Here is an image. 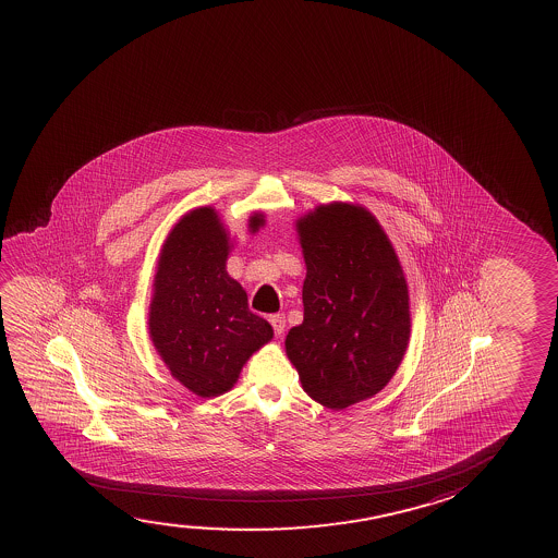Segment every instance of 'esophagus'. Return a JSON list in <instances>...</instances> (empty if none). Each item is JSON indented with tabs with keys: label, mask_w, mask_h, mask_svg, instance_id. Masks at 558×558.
Segmentation results:
<instances>
[{
	"label": "esophagus",
	"mask_w": 558,
	"mask_h": 558,
	"mask_svg": "<svg viewBox=\"0 0 558 558\" xmlns=\"http://www.w3.org/2000/svg\"><path fill=\"white\" fill-rule=\"evenodd\" d=\"M268 320L272 324L276 336L282 337L283 331H286V316H283V314H272Z\"/></svg>",
	"instance_id": "1"
}]
</instances>
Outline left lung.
I'll list each match as a JSON object with an SVG mask.
<instances>
[{
    "mask_svg": "<svg viewBox=\"0 0 558 558\" xmlns=\"http://www.w3.org/2000/svg\"><path fill=\"white\" fill-rule=\"evenodd\" d=\"M305 255L303 324L286 352L306 395L344 410L390 381L410 341L404 272L381 225L364 207L318 206L298 221Z\"/></svg>",
    "mask_w": 558,
    "mask_h": 558,
    "instance_id": "8db88e82",
    "label": "left lung"
}]
</instances>
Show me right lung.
I'll use <instances>...</instances> for the list:
<instances>
[{"instance_id":"obj_1","label":"right lung","mask_w":558,"mask_h":558,"mask_svg":"<svg viewBox=\"0 0 558 558\" xmlns=\"http://www.w3.org/2000/svg\"><path fill=\"white\" fill-rule=\"evenodd\" d=\"M250 219V230L263 225ZM229 236L214 207L184 215L161 247L148 329L171 375L196 397L232 389L253 352L272 339L267 320L247 306L227 272Z\"/></svg>"}]
</instances>
